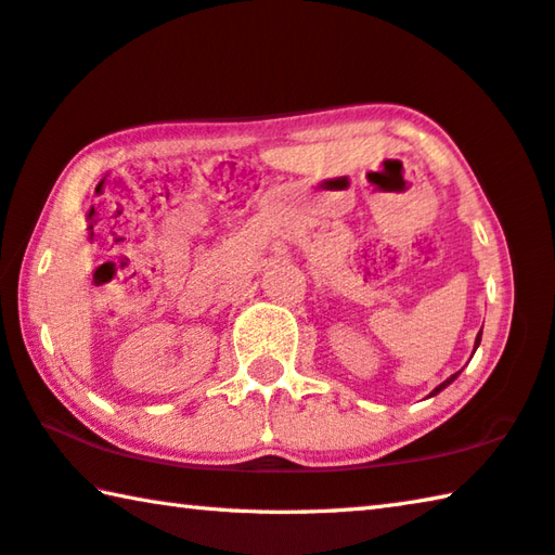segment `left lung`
<instances>
[{"label": "left lung", "mask_w": 555, "mask_h": 555, "mask_svg": "<svg viewBox=\"0 0 555 555\" xmlns=\"http://www.w3.org/2000/svg\"><path fill=\"white\" fill-rule=\"evenodd\" d=\"M479 341H482V330H479V334H477V339H475V351H477V347H479ZM457 376H460V371H457V374H452L450 378H444V380H442V384H440L438 388H435L430 396H438V393H440V390H442V388H448V386L452 384V380H455Z\"/></svg>", "instance_id": "left-lung-1"}]
</instances>
